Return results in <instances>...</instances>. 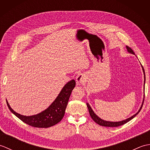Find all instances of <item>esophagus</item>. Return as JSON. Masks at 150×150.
Returning a JSON list of instances; mask_svg holds the SVG:
<instances>
[{"label": "esophagus", "instance_id": "esophagus-1", "mask_svg": "<svg viewBox=\"0 0 150 150\" xmlns=\"http://www.w3.org/2000/svg\"><path fill=\"white\" fill-rule=\"evenodd\" d=\"M85 79V75L81 73V74H79L77 76V77H76V82H77V84H81L84 83Z\"/></svg>", "mask_w": 150, "mask_h": 150}]
</instances>
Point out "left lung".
Listing matches in <instances>:
<instances>
[{
	"label": "left lung",
	"mask_w": 150,
	"mask_h": 150,
	"mask_svg": "<svg viewBox=\"0 0 150 150\" xmlns=\"http://www.w3.org/2000/svg\"><path fill=\"white\" fill-rule=\"evenodd\" d=\"M126 49L128 50V52L132 54H134L135 55V53L133 52V51L132 50V49L131 47H128V46H126ZM142 70H143V72H144V83H145V81H146V77H145V72H144V69L143 68V67L142 66ZM144 98H143V101H142V104L141 105V108H140L139 110L138 111V112L135 113V115H133V116H132L131 117L128 118V119H127L126 120H124L122 121H119V122H110V121H106V120H104L101 119L100 117H98L96 114L94 113V111H93V110L91 109V106H90V104L88 103H87V107L88 108V110H89V113H90V115L91 117L92 118V119H93L95 122L97 123L98 124H99L100 126H106V127H117V126H122L123 124L127 123L128 122H129V120H131L132 119H133L137 115L139 112L142 109V107L143 106V103H144Z\"/></svg>",
	"instance_id": "left-lung-1"
}]
</instances>
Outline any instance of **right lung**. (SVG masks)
Instances as JSON below:
<instances>
[{
	"instance_id": "obj_1",
	"label": "right lung",
	"mask_w": 150,
	"mask_h": 150,
	"mask_svg": "<svg viewBox=\"0 0 150 150\" xmlns=\"http://www.w3.org/2000/svg\"><path fill=\"white\" fill-rule=\"evenodd\" d=\"M75 80L68 82L63 87L55 100L46 110L34 115H22L15 112L9 106L7 100L6 103L9 110L22 122L35 128H49L55 125L62 119L70 95L75 86Z\"/></svg>"
}]
</instances>
